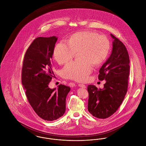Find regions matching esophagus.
<instances>
[{
  "label": "esophagus",
  "instance_id": "1",
  "mask_svg": "<svg viewBox=\"0 0 146 146\" xmlns=\"http://www.w3.org/2000/svg\"><path fill=\"white\" fill-rule=\"evenodd\" d=\"M78 86L80 88H86V86L85 85H84L83 84H78Z\"/></svg>",
  "mask_w": 146,
  "mask_h": 146
}]
</instances>
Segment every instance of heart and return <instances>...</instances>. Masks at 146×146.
<instances>
[{
	"label": "heart",
	"instance_id": "obj_1",
	"mask_svg": "<svg viewBox=\"0 0 146 146\" xmlns=\"http://www.w3.org/2000/svg\"><path fill=\"white\" fill-rule=\"evenodd\" d=\"M111 48L109 39L92 31H81L71 35L67 42L58 43L54 50L56 61L60 64L68 62L78 53L79 60L67 64L61 71L63 78L85 80L92 70L107 58Z\"/></svg>",
	"mask_w": 146,
	"mask_h": 146
}]
</instances>
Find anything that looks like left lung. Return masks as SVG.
<instances>
[{"mask_svg":"<svg viewBox=\"0 0 146 146\" xmlns=\"http://www.w3.org/2000/svg\"><path fill=\"white\" fill-rule=\"evenodd\" d=\"M113 49L108 59L99 70L98 79L106 80L104 89H97L89 85L88 111L95 117L106 119L118 110L123 102L128 87L130 60L124 44L115 36Z\"/></svg>","mask_w":146,"mask_h":146,"instance_id":"8db88e82","label":"left lung"}]
</instances>
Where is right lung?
Wrapping results in <instances>:
<instances>
[{"instance_id": "add662e5", "label": "right lung", "mask_w": 146, "mask_h": 146, "mask_svg": "<svg viewBox=\"0 0 146 146\" xmlns=\"http://www.w3.org/2000/svg\"><path fill=\"white\" fill-rule=\"evenodd\" d=\"M57 38L38 37L27 50L22 65L21 80L28 102L40 118L53 121L66 111V99L69 86L60 84L57 89H50L52 79V58Z\"/></svg>"}]
</instances>
